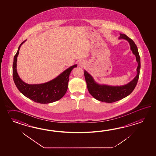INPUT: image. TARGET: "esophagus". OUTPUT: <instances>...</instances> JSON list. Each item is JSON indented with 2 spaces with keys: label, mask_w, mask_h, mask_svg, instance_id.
<instances>
[{
  "label": "esophagus",
  "mask_w": 156,
  "mask_h": 156,
  "mask_svg": "<svg viewBox=\"0 0 156 156\" xmlns=\"http://www.w3.org/2000/svg\"><path fill=\"white\" fill-rule=\"evenodd\" d=\"M79 65L80 66H83V63H82V62H80Z\"/></svg>",
  "instance_id": "1"
}]
</instances>
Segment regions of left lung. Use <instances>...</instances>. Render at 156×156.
Listing matches in <instances>:
<instances>
[{
  "mask_svg": "<svg viewBox=\"0 0 156 156\" xmlns=\"http://www.w3.org/2000/svg\"><path fill=\"white\" fill-rule=\"evenodd\" d=\"M119 39H124L129 43L130 50L136 57L138 63L136 75L133 79L126 85L122 86H110L96 83L93 76L84 70V75L89 92L95 99L102 102L111 103L122 99L130 95L136 87L139 79L140 69V59L138 50L136 44L132 39L125 34H120Z\"/></svg>",
  "mask_w": 156,
  "mask_h": 156,
  "instance_id": "obj_1",
  "label": "left lung"
}]
</instances>
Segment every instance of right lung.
Listing matches in <instances>:
<instances>
[{
	"label": "right lung",
	"mask_w": 156,
	"mask_h": 156,
	"mask_svg": "<svg viewBox=\"0 0 156 156\" xmlns=\"http://www.w3.org/2000/svg\"><path fill=\"white\" fill-rule=\"evenodd\" d=\"M26 41V40L24 41L20 44L14 57L13 77L18 89L24 96L36 103L48 104L61 99L67 90L70 73L77 65H74L70 66L56 78L47 83L40 84H28L24 83L17 73V61L20 46Z\"/></svg>",
	"instance_id": "1"
}]
</instances>
